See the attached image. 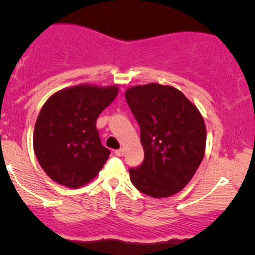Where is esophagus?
Wrapping results in <instances>:
<instances>
[{
    "label": "esophagus",
    "instance_id": "obj_1",
    "mask_svg": "<svg viewBox=\"0 0 255 255\" xmlns=\"http://www.w3.org/2000/svg\"><path fill=\"white\" fill-rule=\"evenodd\" d=\"M115 153H116V155L123 156V155H125V149H123V148L117 149V150H115Z\"/></svg>",
    "mask_w": 255,
    "mask_h": 255
}]
</instances>
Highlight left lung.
<instances>
[{"instance_id": "left-lung-1", "label": "left lung", "mask_w": 255, "mask_h": 255, "mask_svg": "<svg viewBox=\"0 0 255 255\" xmlns=\"http://www.w3.org/2000/svg\"><path fill=\"white\" fill-rule=\"evenodd\" d=\"M140 127L144 160L129 169L132 184L155 199L181 191L199 169L206 148V126L180 90L151 82L125 92Z\"/></svg>"}]
</instances>
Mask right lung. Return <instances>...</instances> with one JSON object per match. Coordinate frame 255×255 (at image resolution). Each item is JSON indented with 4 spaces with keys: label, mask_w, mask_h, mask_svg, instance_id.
<instances>
[{
    "label": "right lung",
    "mask_w": 255,
    "mask_h": 255,
    "mask_svg": "<svg viewBox=\"0 0 255 255\" xmlns=\"http://www.w3.org/2000/svg\"><path fill=\"white\" fill-rule=\"evenodd\" d=\"M118 91L117 85L80 84L47 100L35 122L33 148L53 181L78 189L104 168L111 151L101 144L96 121Z\"/></svg>",
    "instance_id": "add662e5"
}]
</instances>
